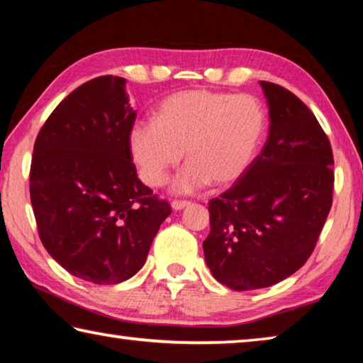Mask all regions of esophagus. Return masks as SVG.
<instances>
[{
    "instance_id": "1",
    "label": "esophagus",
    "mask_w": 363,
    "mask_h": 363,
    "mask_svg": "<svg viewBox=\"0 0 363 363\" xmlns=\"http://www.w3.org/2000/svg\"><path fill=\"white\" fill-rule=\"evenodd\" d=\"M189 205H190V201H186V200H174L173 203H171V206H173L174 211H181Z\"/></svg>"
}]
</instances>
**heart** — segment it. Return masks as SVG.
I'll return each instance as SVG.
<instances>
[{
	"label": "heart",
	"instance_id": "b5f03b06",
	"mask_svg": "<svg viewBox=\"0 0 363 363\" xmlns=\"http://www.w3.org/2000/svg\"><path fill=\"white\" fill-rule=\"evenodd\" d=\"M267 126L266 110L248 94L187 89L158 104L155 121L131 128L130 152L139 176L163 186L169 169L189 163L176 177L177 194L196 192L206 184L229 186L247 173Z\"/></svg>",
	"mask_w": 363,
	"mask_h": 363
}]
</instances>
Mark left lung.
Masks as SVG:
<instances>
[{
  "label": "left lung",
  "instance_id": "obj_1",
  "mask_svg": "<svg viewBox=\"0 0 363 363\" xmlns=\"http://www.w3.org/2000/svg\"><path fill=\"white\" fill-rule=\"evenodd\" d=\"M261 88L266 144L247 173L208 203L205 261L235 291L275 285L303 267L333 201V152L314 113L279 84Z\"/></svg>",
  "mask_w": 363,
  "mask_h": 363
}]
</instances>
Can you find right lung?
Here are the masks:
<instances>
[{
  "label": "right lung",
  "mask_w": 363,
  "mask_h": 363,
  "mask_svg": "<svg viewBox=\"0 0 363 363\" xmlns=\"http://www.w3.org/2000/svg\"><path fill=\"white\" fill-rule=\"evenodd\" d=\"M125 84L106 75L67 96L38 133L30 168L43 247L96 285L131 279L171 214L138 177L128 140L136 110Z\"/></svg>",
  "instance_id": "add662e5"
}]
</instances>
